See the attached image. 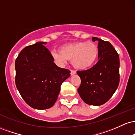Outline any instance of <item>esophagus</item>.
I'll return each instance as SVG.
<instances>
[{
	"instance_id": "34e87169",
	"label": "esophagus",
	"mask_w": 135,
	"mask_h": 135,
	"mask_svg": "<svg viewBox=\"0 0 135 135\" xmlns=\"http://www.w3.org/2000/svg\"><path fill=\"white\" fill-rule=\"evenodd\" d=\"M70 74H71V75H75V74H76V71H75V70H71Z\"/></svg>"
}]
</instances>
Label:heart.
<instances>
[{
	"instance_id": "1",
	"label": "heart",
	"mask_w": 135,
	"mask_h": 135,
	"mask_svg": "<svg viewBox=\"0 0 135 135\" xmlns=\"http://www.w3.org/2000/svg\"><path fill=\"white\" fill-rule=\"evenodd\" d=\"M60 51L52 52L54 59L61 63L72 60L78 69H86L94 64L98 55V47L93 42H77L61 46Z\"/></svg>"
}]
</instances>
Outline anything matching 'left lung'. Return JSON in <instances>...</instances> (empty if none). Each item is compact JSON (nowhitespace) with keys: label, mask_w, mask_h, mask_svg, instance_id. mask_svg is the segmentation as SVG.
<instances>
[{"label":"left lung","mask_w":135,"mask_h":135,"mask_svg":"<svg viewBox=\"0 0 135 135\" xmlns=\"http://www.w3.org/2000/svg\"><path fill=\"white\" fill-rule=\"evenodd\" d=\"M98 42V61L91 69L77 71L81 79L78 88L80 98L86 103L99 106L112 97L119 84V56L112 45L93 37Z\"/></svg>","instance_id":"left-lung-1"}]
</instances>
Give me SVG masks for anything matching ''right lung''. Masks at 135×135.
Instances as JSON below:
<instances>
[{"label":"right lung","mask_w":135,"mask_h":135,"mask_svg":"<svg viewBox=\"0 0 135 135\" xmlns=\"http://www.w3.org/2000/svg\"><path fill=\"white\" fill-rule=\"evenodd\" d=\"M47 42H38L27 46L15 61V83L20 94L31 107L51 108L58 98L60 86L70 75V71L58 67Z\"/></svg>","instance_id":"1"}]
</instances>
